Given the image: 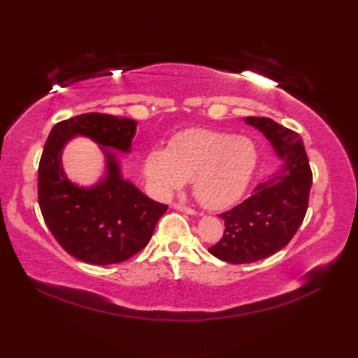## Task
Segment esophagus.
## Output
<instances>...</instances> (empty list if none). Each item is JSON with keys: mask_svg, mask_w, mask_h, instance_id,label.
Returning <instances> with one entry per match:
<instances>
[{"mask_svg": "<svg viewBox=\"0 0 358 358\" xmlns=\"http://www.w3.org/2000/svg\"><path fill=\"white\" fill-rule=\"evenodd\" d=\"M173 209H176V210H179V212H183V213H188V215H196V210L191 209V208H188V206L179 204V203L173 204Z\"/></svg>", "mask_w": 358, "mask_h": 358, "instance_id": "esophagus-1", "label": "esophagus"}]
</instances>
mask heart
Here are the masks:
<instances>
[{"label": "heart", "mask_w": 358, "mask_h": 358, "mask_svg": "<svg viewBox=\"0 0 358 358\" xmlns=\"http://www.w3.org/2000/svg\"><path fill=\"white\" fill-rule=\"evenodd\" d=\"M251 138L212 129H188L170 140L169 149H150L143 164L157 196L166 199L192 180V192L208 209L239 200L257 169Z\"/></svg>", "instance_id": "obj_1"}]
</instances>
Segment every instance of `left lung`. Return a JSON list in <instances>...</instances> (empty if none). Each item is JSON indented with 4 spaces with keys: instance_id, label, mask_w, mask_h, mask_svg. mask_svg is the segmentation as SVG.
Instances as JSON below:
<instances>
[{
    "instance_id": "obj_1",
    "label": "left lung",
    "mask_w": 358,
    "mask_h": 358,
    "mask_svg": "<svg viewBox=\"0 0 358 358\" xmlns=\"http://www.w3.org/2000/svg\"><path fill=\"white\" fill-rule=\"evenodd\" d=\"M272 143L282 167L258 183L252 196L220 218L225 230L209 252L231 264L254 263L289 243L305 218L312 171L301 137L270 117H245Z\"/></svg>"
}]
</instances>
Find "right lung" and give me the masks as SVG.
I'll list each match as a JSON object with an SVG mask.
<instances>
[{
    "mask_svg": "<svg viewBox=\"0 0 358 358\" xmlns=\"http://www.w3.org/2000/svg\"><path fill=\"white\" fill-rule=\"evenodd\" d=\"M137 122L129 117L85 113L52 128L38 166V204L50 233L83 263H122L149 243L167 206L122 178L116 155L128 154ZM76 135L91 138L106 155V175L92 187L73 184L63 173L62 149Z\"/></svg>",
    "mask_w": 358,
    "mask_h": 358,
    "instance_id": "right-lung-1",
    "label": "right lung"
}]
</instances>
